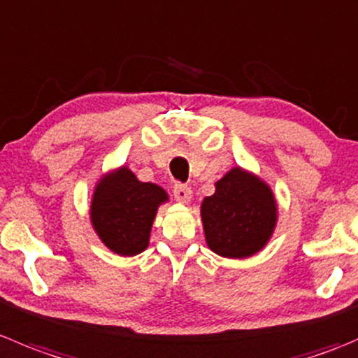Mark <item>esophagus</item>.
<instances>
[{
    "label": "esophagus",
    "mask_w": 358,
    "mask_h": 358,
    "mask_svg": "<svg viewBox=\"0 0 358 358\" xmlns=\"http://www.w3.org/2000/svg\"><path fill=\"white\" fill-rule=\"evenodd\" d=\"M173 196H175V199L180 201V203H189L190 197H192V190L187 185H183V183L176 182L175 185H173Z\"/></svg>",
    "instance_id": "obj_1"
}]
</instances>
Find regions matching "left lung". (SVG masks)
Masks as SVG:
<instances>
[{
	"mask_svg": "<svg viewBox=\"0 0 358 358\" xmlns=\"http://www.w3.org/2000/svg\"><path fill=\"white\" fill-rule=\"evenodd\" d=\"M201 204L206 243L215 253L245 259L264 248L276 225V201L257 176L234 168Z\"/></svg>",
	"mask_w": 358,
	"mask_h": 358,
	"instance_id": "1",
	"label": "left lung"
}]
</instances>
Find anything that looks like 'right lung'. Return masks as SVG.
<instances>
[{"label": "right lung", "instance_id": "right-lung-1", "mask_svg": "<svg viewBox=\"0 0 358 358\" xmlns=\"http://www.w3.org/2000/svg\"><path fill=\"white\" fill-rule=\"evenodd\" d=\"M168 194L155 183H145L120 168L98 183L92 196L91 220L101 241L112 252L129 257L148 246L159 204Z\"/></svg>", "mask_w": 358, "mask_h": 358}]
</instances>
